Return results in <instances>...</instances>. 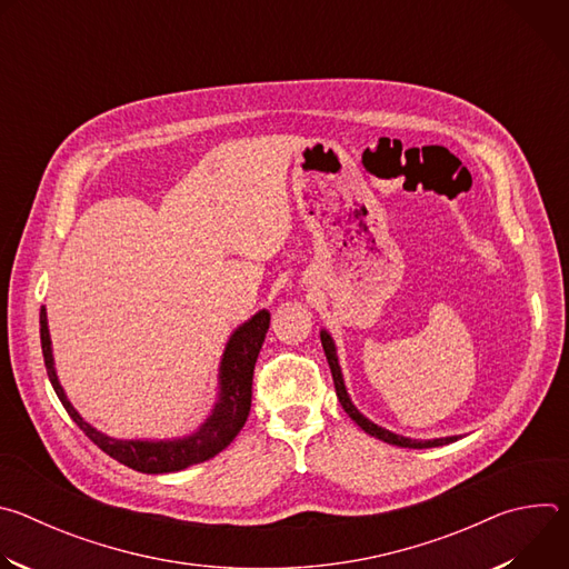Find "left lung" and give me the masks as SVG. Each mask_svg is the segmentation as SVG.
<instances>
[{
    "mask_svg": "<svg viewBox=\"0 0 569 569\" xmlns=\"http://www.w3.org/2000/svg\"><path fill=\"white\" fill-rule=\"evenodd\" d=\"M319 340H321V347H323V353H327V360H329V367H331V373H333V385H336V393H338V400L342 405V410L351 417V421H356L367 435L385 441V443H391V446H400V448H415V450H421V448H439V446H448L452 441H459L461 435H452V437H439V439H410V437H402V435H396L378 423H373L371 419H367L349 396L347 391V385H345V376H342V367H340V360H338V347H336V340L331 338V333L327 329L319 331Z\"/></svg>",
    "mask_w": 569,
    "mask_h": 569,
    "instance_id": "1",
    "label": "left lung"
}]
</instances>
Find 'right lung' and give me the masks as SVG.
<instances>
[{"mask_svg":"<svg viewBox=\"0 0 569 569\" xmlns=\"http://www.w3.org/2000/svg\"><path fill=\"white\" fill-rule=\"evenodd\" d=\"M268 329H270V312L261 308L259 312H254L250 319H246L240 327L231 331L218 365L216 402L211 412L207 415V419L193 432L184 437H173V439H117L101 432L90 421L80 417V412L67 398V391L62 389L56 371L47 308L42 306L40 310V340H42L44 367H47L51 387L62 402V408L67 410L71 421L83 430L103 452H108L119 463L148 475L178 472L193 463H202L216 457L218 452H222L233 441V437L242 430L250 415L254 365L266 342Z\"/></svg>","mask_w":569,"mask_h":569,"instance_id":"obj_1","label":"right lung"}]
</instances>
